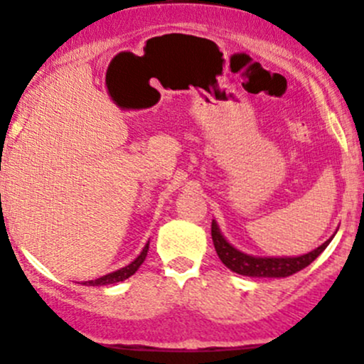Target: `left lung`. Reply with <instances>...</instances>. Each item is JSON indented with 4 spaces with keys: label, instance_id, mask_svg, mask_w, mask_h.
<instances>
[{
    "label": "left lung",
    "instance_id": "8db88e82",
    "mask_svg": "<svg viewBox=\"0 0 364 364\" xmlns=\"http://www.w3.org/2000/svg\"><path fill=\"white\" fill-rule=\"evenodd\" d=\"M210 233H213L215 252H218L219 259H221L223 264H225L228 269H231L233 273L238 274H245V277L259 278L290 277V274L297 273V271L309 266L331 242L330 238V240H326L323 245H319L318 249L311 250L309 254L299 255V257H252V255H247L235 249V247H231L221 235L215 221H213V226H210Z\"/></svg>",
    "mask_w": 364,
    "mask_h": 364
}]
</instances>
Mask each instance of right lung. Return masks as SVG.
<instances>
[{"label":"right lung","mask_w":364,"mask_h":364,"mask_svg":"<svg viewBox=\"0 0 364 364\" xmlns=\"http://www.w3.org/2000/svg\"><path fill=\"white\" fill-rule=\"evenodd\" d=\"M146 252H149V243H146L145 249H143V252L139 254L138 257L134 259L133 262H131V264H127L126 267H121V269L114 271V273L105 274V277H102V278H97V279H91V282H86V285L87 287H100V285H110V283L124 282V279L129 278L131 274L136 273L138 267L143 264V261H145Z\"/></svg>","instance_id":"right-lung-1"}]
</instances>
